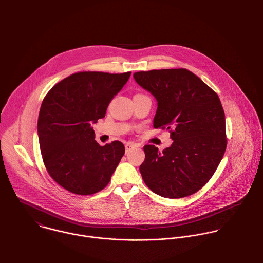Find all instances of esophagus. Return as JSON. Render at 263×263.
I'll return each mask as SVG.
<instances>
[{"mask_svg": "<svg viewBox=\"0 0 263 263\" xmlns=\"http://www.w3.org/2000/svg\"><path fill=\"white\" fill-rule=\"evenodd\" d=\"M135 147H137L136 144H134V143H132V142L126 143V144H125V153H128V152L130 151V149H133V148H135Z\"/></svg>", "mask_w": 263, "mask_h": 263, "instance_id": "esophagus-1", "label": "esophagus"}]
</instances>
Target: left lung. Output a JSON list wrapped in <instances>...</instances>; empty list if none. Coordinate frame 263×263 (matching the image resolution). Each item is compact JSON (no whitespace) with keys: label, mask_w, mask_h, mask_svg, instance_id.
<instances>
[{"label":"left lung","mask_w":263,"mask_h":263,"mask_svg":"<svg viewBox=\"0 0 263 263\" xmlns=\"http://www.w3.org/2000/svg\"><path fill=\"white\" fill-rule=\"evenodd\" d=\"M157 100L154 127L170 130L173 143L159 152L146 145L140 172L163 197L181 198L202 187L217 170L227 147L225 112L218 94L186 69L134 74Z\"/></svg>","instance_id":"1"}]
</instances>
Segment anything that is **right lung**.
<instances>
[{
	"label": "right lung",
	"instance_id": "obj_1",
	"mask_svg": "<svg viewBox=\"0 0 263 263\" xmlns=\"http://www.w3.org/2000/svg\"><path fill=\"white\" fill-rule=\"evenodd\" d=\"M130 72H80L55 84L44 97L37 134L43 163L62 187L80 195L105 187L123 154L119 141L100 146L92 123L105 116Z\"/></svg>",
	"mask_w": 263,
	"mask_h": 263
}]
</instances>
